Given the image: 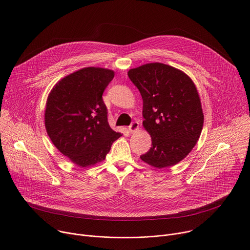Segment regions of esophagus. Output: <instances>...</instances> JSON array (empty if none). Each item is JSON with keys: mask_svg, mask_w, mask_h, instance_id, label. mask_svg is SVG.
Segmentation results:
<instances>
[{"mask_svg": "<svg viewBox=\"0 0 250 250\" xmlns=\"http://www.w3.org/2000/svg\"><path fill=\"white\" fill-rule=\"evenodd\" d=\"M139 128V123L138 122H132L130 124V125L128 126V130L132 133V132H135L137 129Z\"/></svg>", "mask_w": 250, "mask_h": 250, "instance_id": "34e87169", "label": "esophagus"}]
</instances>
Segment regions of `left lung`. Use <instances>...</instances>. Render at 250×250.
<instances>
[{"label": "left lung", "mask_w": 250, "mask_h": 250, "mask_svg": "<svg viewBox=\"0 0 250 250\" xmlns=\"http://www.w3.org/2000/svg\"><path fill=\"white\" fill-rule=\"evenodd\" d=\"M143 99V126L152 147L140 159L157 168L182 161L197 144L204 113L197 87L184 72L163 63H148L127 73Z\"/></svg>", "instance_id": "left-lung-1"}]
</instances>
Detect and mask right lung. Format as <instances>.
I'll return each mask as SVG.
<instances>
[{
  "label": "right lung",
  "mask_w": 250,
  "mask_h": 250,
  "mask_svg": "<svg viewBox=\"0 0 250 250\" xmlns=\"http://www.w3.org/2000/svg\"><path fill=\"white\" fill-rule=\"evenodd\" d=\"M114 71L86 67L60 80L48 94L44 125L53 145L74 164L85 167L105 160L122 136L108 123L102 94Z\"/></svg>",
  "instance_id": "right-lung-1"
}]
</instances>
